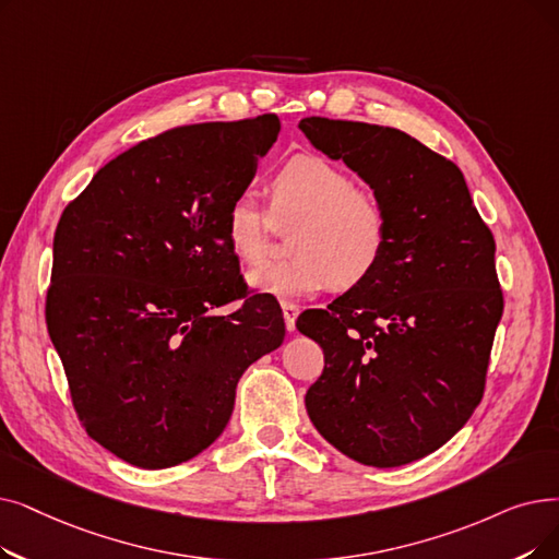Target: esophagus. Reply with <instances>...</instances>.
Instances as JSON below:
<instances>
[{
  "mask_svg": "<svg viewBox=\"0 0 559 559\" xmlns=\"http://www.w3.org/2000/svg\"><path fill=\"white\" fill-rule=\"evenodd\" d=\"M283 320H285V329L293 333L297 329V318H299V306L295 304H283Z\"/></svg>",
  "mask_w": 559,
  "mask_h": 559,
  "instance_id": "obj_1",
  "label": "esophagus"
}]
</instances>
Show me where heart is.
<instances>
[{"label":"heart","instance_id":"1","mask_svg":"<svg viewBox=\"0 0 559 559\" xmlns=\"http://www.w3.org/2000/svg\"><path fill=\"white\" fill-rule=\"evenodd\" d=\"M274 222L297 224L293 260L264 264L249 272L247 283L260 295L295 301L322 293L329 285H360L388 247V212L374 191L356 187L354 178L318 155L289 159L274 176ZM272 219L251 193H239L226 214L230 251L247 264H260L270 251Z\"/></svg>","mask_w":559,"mask_h":559}]
</instances>
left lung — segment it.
Masks as SVG:
<instances>
[{
	"instance_id": "left-lung-1",
	"label": "left lung",
	"mask_w": 559,
	"mask_h": 559,
	"mask_svg": "<svg viewBox=\"0 0 559 559\" xmlns=\"http://www.w3.org/2000/svg\"><path fill=\"white\" fill-rule=\"evenodd\" d=\"M299 130L388 212L377 270L297 322L324 352L308 416L358 464L404 466L445 445L481 400L502 318L496 241L459 166L418 139L322 116Z\"/></svg>"
}]
</instances>
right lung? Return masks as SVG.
I'll return each mask as SVG.
<instances>
[{"instance_id":"add662e5","label":"right lung","mask_w":559,"mask_h":559,"mask_svg":"<svg viewBox=\"0 0 559 559\" xmlns=\"http://www.w3.org/2000/svg\"><path fill=\"white\" fill-rule=\"evenodd\" d=\"M278 132L276 114L162 132L61 214L47 331L86 433L132 466H178L212 445L239 377L283 345V318L247 295L226 239L228 207ZM237 298L235 313L211 312Z\"/></svg>"}]
</instances>
